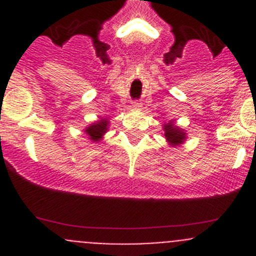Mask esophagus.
I'll list each match as a JSON object with an SVG mask.
<instances>
[{"mask_svg": "<svg viewBox=\"0 0 256 256\" xmlns=\"http://www.w3.org/2000/svg\"><path fill=\"white\" fill-rule=\"evenodd\" d=\"M132 108H134V110H140V108H141V104H140V102H133L132 104Z\"/></svg>", "mask_w": 256, "mask_h": 256, "instance_id": "obj_1", "label": "esophagus"}]
</instances>
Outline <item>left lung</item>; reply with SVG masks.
I'll return each mask as SVG.
<instances>
[{
	"instance_id": "8db88e82",
	"label": "left lung",
	"mask_w": 256,
	"mask_h": 256,
	"mask_svg": "<svg viewBox=\"0 0 256 256\" xmlns=\"http://www.w3.org/2000/svg\"><path fill=\"white\" fill-rule=\"evenodd\" d=\"M162 130H164V137L170 146L176 148V146H180L183 142L186 141L187 133L180 128L178 126L174 124V120H170L169 123L164 124L162 126Z\"/></svg>"
}]
</instances>
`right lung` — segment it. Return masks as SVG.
Segmentation results:
<instances>
[{
    "label": "right lung",
    "instance_id": "add662e5",
    "mask_svg": "<svg viewBox=\"0 0 256 256\" xmlns=\"http://www.w3.org/2000/svg\"><path fill=\"white\" fill-rule=\"evenodd\" d=\"M108 124L110 122L108 118H100L97 122L86 126L84 133L88 136V140H91V142H100L108 130Z\"/></svg>",
    "mask_w": 256,
    "mask_h": 256
}]
</instances>
